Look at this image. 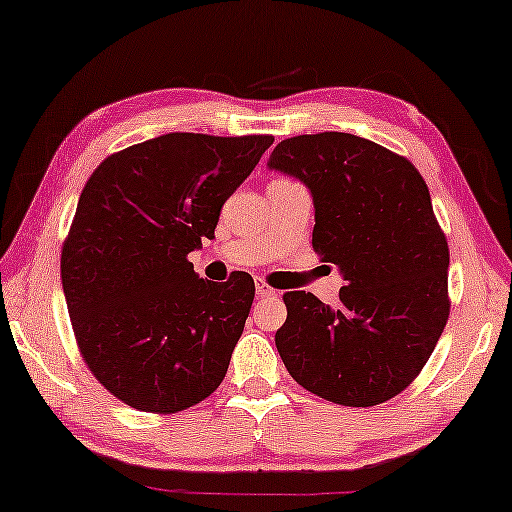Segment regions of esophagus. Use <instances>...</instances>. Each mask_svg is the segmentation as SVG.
Instances as JSON below:
<instances>
[{
    "label": "esophagus",
    "instance_id": "esophagus-1",
    "mask_svg": "<svg viewBox=\"0 0 512 512\" xmlns=\"http://www.w3.org/2000/svg\"><path fill=\"white\" fill-rule=\"evenodd\" d=\"M255 292H257V297H276V290H273V287L271 285H266L264 283V280H257V283H255Z\"/></svg>",
    "mask_w": 512,
    "mask_h": 512
}]
</instances>
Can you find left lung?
Instances as JSON below:
<instances>
[{"label":"left lung","mask_w":512,"mask_h":512,"mask_svg":"<svg viewBox=\"0 0 512 512\" xmlns=\"http://www.w3.org/2000/svg\"><path fill=\"white\" fill-rule=\"evenodd\" d=\"M269 169L299 178L315 208L313 248L345 285L331 308L287 292L276 348L308 392L341 406H376L417 378L450 315V250L420 171L345 132L280 141Z\"/></svg>","instance_id":"obj_1"}]
</instances>
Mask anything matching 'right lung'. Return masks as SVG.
Wrapping results in <instances>:
<instances>
[{
	"label": "right lung",
	"mask_w": 512,
	"mask_h": 512,
	"mask_svg": "<svg viewBox=\"0 0 512 512\" xmlns=\"http://www.w3.org/2000/svg\"><path fill=\"white\" fill-rule=\"evenodd\" d=\"M273 136L174 132L99 164L62 248L78 350L113 397L178 413L225 378L255 299L253 276L199 278L187 255L213 239Z\"/></svg>",
	"instance_id": "obj_1"
}]
</instances>
